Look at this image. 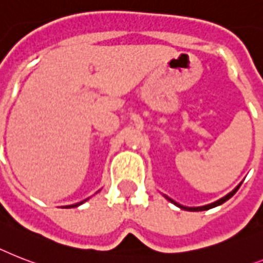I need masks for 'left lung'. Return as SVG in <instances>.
I'll return each instance as SVG.
<instances>
[{
	"label": "left lung",
	"mask_w": 263,
	"mask_h": 263,
	"mask_svg": "<svg viewBox=\"0 0 263 263\" xmlns=\"http://www.w3.org/2000/svg\"><path fill=\"white\" fill-rule=\"evenodd\" d=\"M240 185H242V182L239 183L238 186H236L235 189H234V191L230 192V193H228V194H226L224 197L219 198V200H216V201H215V202H211V204H206V205H202V206H185V205H181L180 202L174 201L173 198H170V197H168V196H166V194H163V196H165L166 200H168V201H170V202H173V204L178 206V208L185 209V211H191V212H198V211H206V209H211V208H215V206H217V205H221L223 202H226V201H227V200H230V198H231L232 196H234V194L236 193V192H238V189H239V186H240Z\"/></svg>",
	"instance_id": "left-lung-1"
}]
</instances>
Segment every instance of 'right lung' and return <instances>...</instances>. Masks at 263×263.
<instances>
[{
	"instance_id": "1",
	"label": "right lung",
	"mask_w": 263,
	"mask_h": 263,
	"mask_svg": "<svg viewBox=\"0 0 263 263\" xmlns=\"http://www.w3.org/2000/svg\"><path fill=\"white\" fill-rule=\"evenodd\" d=\"M100 192V191H98ZM87 200H89V198H86V200H83V201H81V202H77V204H72V205H66V206H62V208H76V206H80L81 204H83V202L85 201H87Z\"/></svg>"
}]
</instances>
